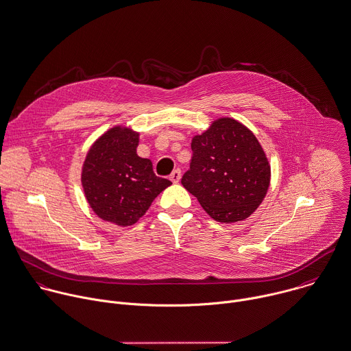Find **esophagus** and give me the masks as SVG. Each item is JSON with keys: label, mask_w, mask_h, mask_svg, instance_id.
I'll return each mask as SVG.
<instances>
[{"label": "esophagus", "mask_w": 351, "mask_h": 351, "mask_svg": "<svg viewBox=\"0 0 351 351\" xmlns=\"http://www.w3.org/2000/svg\"><path fill=\"white\" fill-rule=\"evenodd\" d=\"M170 180H171L174 184H177V182L181 180V170H180V169L174 170V171L170 174Z\"/></svg>", "instance_id": "obj_1"}]
</instances>
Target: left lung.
Returning a JSON list of instances; mask_svg holds the SVG:
<instances>
[{"label":"left lung","instance_id":"obj_1","mask_svg":"<svg viewBox=\"0 0 351 351\" xmlns=\"http://www.w3.org/2000/svg\"><path fill=\"white\" fill-rule=\"evenodd\" d=\"M184 188L218 222L246 219L269 186L271 169L254 134L232 118H221L192 140Z\"/></svg>","mask_w":351,"mask_h":351}]
</instances>
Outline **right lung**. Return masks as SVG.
Masks as SVG:
<instances>
[{
	"label": "right lung",
	"mask_w": 351,
	"mask_h": 351,
	"mask_svg": "<svg viewBox=\"0 0 351 351\" xmlns=\"http://www.w3.org/2000/svg\"><path fill=\"white\" fill-rule=\"evenodd\" d=\"M138 133L116 126L87 154L82 184L88 204L104 221L136 223L171 181L155 176L149 159L136 154Z\"/></svg>",
	"instance_id": "add662e5"
}]
</instances>
